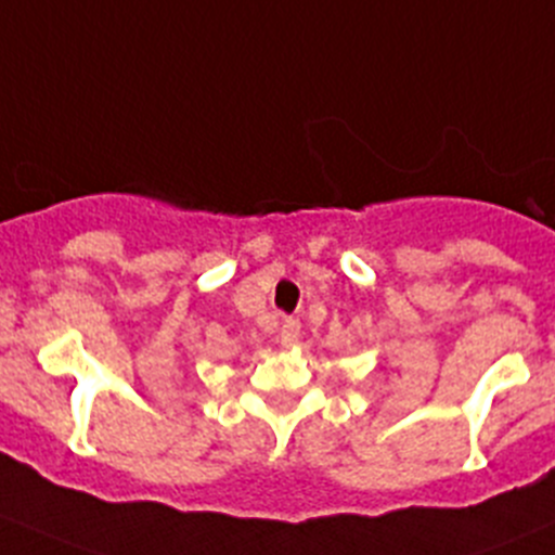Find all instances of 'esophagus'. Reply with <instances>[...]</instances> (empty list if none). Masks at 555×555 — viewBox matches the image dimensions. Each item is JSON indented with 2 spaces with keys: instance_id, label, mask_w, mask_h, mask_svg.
<instances>
[{
  "instance_id": "1",
  "label": "esophagus",
  "mask_w": 555,
  "mask_h": 555,
  "mask_svg": "<svg viewBox=\"0 0 555 555\" xmlns=\"http://www.w3.org/2000/svg\"><path fill=\"white\" fill-rule=\"evenodd\" d=\"M299 332H302V326H299L297 319H283L281 324V346H294V343L299 340Z\"/></svg>"
}]
</instances>
